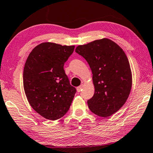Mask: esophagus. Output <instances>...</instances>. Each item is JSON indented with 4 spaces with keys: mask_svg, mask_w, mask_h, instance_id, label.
<instances>
[{
    "mask_svg": "<svg viewBox=\"0 0 153 153\" xmlns=\"http://www.w3.org/2000/svg\"><path fill=\"white\" fill-rule=\"evenodd\" d=\"M82 85H80V86H79V87H77V88H76V89H77V91L78 92H80L82 90Z\"/></svg>",
    "mask_w": 153,
    "mask_h": 153,
    "instance_id": "obj_1",
    "label": "esophagus"
}]
</instances>
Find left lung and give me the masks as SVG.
Here are the masks:
<instances>
[{
  "mask_svg": "<svg viewBox=\"0 0 153 153\" xmlns=\"http://www.w3.org/2000/svg\"><path fill=\"white\" fill-rule=\"evenodd\" d=\"M75 52L85 59L93 74L95 93L87 101L89 108L97 116H111L126 103L131 89V71L126 53L108 39L79 45Z\"/></svg>",
  "mask_w": 153,
  "mask_h": 153,
  "instance_id": "1",
  "label": "left lung"
}]
</instances>
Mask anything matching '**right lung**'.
<instances>
[{"mask_svg":"<svg viewBox=\"0 0 153 153\" xmlns=\"http://www.w3.org/2000/svg\"><path fill=\"white\" fill-rule=\"evenodd\" d=\"M74 49V46L42 42L27 58L23 73L25 94L32 108L47 119L63 117L76 92L64 69Z\"/></svg>","mask_w":153,"mask_h":153,"instance_id":"add662e5","label":"right lung"}]
</instances>
